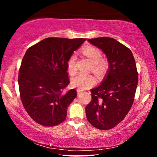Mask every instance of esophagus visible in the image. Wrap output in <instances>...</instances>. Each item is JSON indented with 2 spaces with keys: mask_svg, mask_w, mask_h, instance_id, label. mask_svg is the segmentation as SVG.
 I'll return each mask as SVG.
<instances>
[{
  "mask_svg": "<svg viewBox=\"0 0 157 157\" xmlns=\"http://www.w3.org/2000/svg\"><path fill=\"white\" fill-rule=\"evenodd\" d=\"M78 91V95H79L82 94V92L79 91V90H78V91Z\"/></svg>",
  "mask_w": 157,
  "mask_h": 157,
  "instance_id": "1",
  "label": "esophagus"
}]
</instances>
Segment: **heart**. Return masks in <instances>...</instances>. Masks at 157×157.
<instances>
[{
	"label": "heart",
	"mask_w": 157,
	"mask_h": 157,
	"mask_svg": "<svg viewBox=\"0 0 157 157\" xmlns=\"http://www.w3.org/2000/svg\"><path fill=\"white\" fill-rule=\"evenodd\" d=\"M83 53L92 62V69L94 72L101 73L107 69V62L104 59H100L102 52L99 48L94 46H87L83 49ZM75 60V55H73L67 62V70L71 75H74L77 71ZM95 82V78L91 74L80 73L73 77L71 79V84L73 87L83 91L94 85Z\"/></svg>",
	"instance_id": "b5f03b06"
}]
</instances>
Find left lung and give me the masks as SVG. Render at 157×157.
<instances>
[{
  "instance_id": "obj_1",
  "label": "left lung",
  "mask_w": 157,
  "mask_h": 157,
  "mask_svg": "<svg viewBox=\"0 0 157 157\" xmlns=\"http://www.w3.org/2000/svg\"><path fill=\"white\" fill-rule=\"evenodd\" d=\"M107 56L109 68L99 86L91 89L92 100L86 107L87 120L95 128H113L131 109L138 84L136 62L131 50L110 37L89 39Z\"/></svg>"
}]
</instances>
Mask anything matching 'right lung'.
<instances>
[{
    "label": "right lung",
    "mask_w": 157,
    "mask_h": 157,
    "mask_svg": "<svg viewBox=\"0 0 157 157\" xmlns=\"http://www.w3.org/2000/svg\"><path fill=\"white\" fill-rule=\"evenodd\" d=\"M85 41L50 37L26 51L18 73V86L23 107L37 123L52 127L65 121L67 108L77 96L75 89L63 92L70 83L67 62Z\"/></svg>",
    "instance_id": "obj_1"
}]
</instances>
